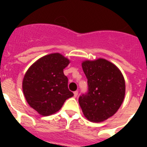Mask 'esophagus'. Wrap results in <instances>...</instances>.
I'll return each mask as SVG.
<instances>
[{"mask_svg":"<svg viewBox=\"0 0 147 147\" xmlns=\"http://www.w3.org/2000/svg\"><path fill=\"white\" fill-rule=\"evenodd\" d=\"M78 91H76V92H74V96L76 97V98L78 96Z\"/></svg>","mask_w":147,"mask_h":147,"instance_id":"esophagus-1","label":"esophagus"}]
</instances>
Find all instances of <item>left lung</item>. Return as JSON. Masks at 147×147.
Instances as JSON below:
<instances>
[{"label":"left lung","instance_id":"left-lung-1","mask_svg":"<svg viewBox=\"0 0 147 147\" xmlns=\"http://www.w3.org/2000/svg\"><path fill=\"white\" fill-rule=\"evenodd\" d=\"M88 79V92L78 98L83 114L92 122L113 116L125 95V82L116 65L104 59L82 62Z\"/></svg>","mask_w":147,"mask_h":147}]
</instances>
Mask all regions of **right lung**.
<instances>
[{"mask_svg":"<svg viewBox=\"0 0 147 147\" xmlns=\"http://www.w3.org/2000/svg\"><path fill=\"white\" fill-rule=\"evenodd\" d=\"M69 60L59 53L45 55L28 69L23 81L25 98L31 107L43 116L54 114L66 99L74 95L68 88L63 69Z\"/></svg>","mask_w":147,"mask_h":147,"instance_id":"right-lung-1","label":"right lung"}]
</instances>
